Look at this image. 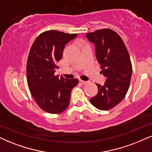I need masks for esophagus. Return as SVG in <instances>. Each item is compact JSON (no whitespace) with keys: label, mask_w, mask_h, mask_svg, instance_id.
Here are the masks:
<instances>
[{"label":"esophagus","mask_w":152,"mask_h":152,"mask_svg":"<svg viewBox=\"0 0 152 152\" xmlns=\"http://www.w3.org/2000/svg\"><path fill=\"white\" fill-rule=\"evenodd\" d=\"M80 82H81L83 85H87V84H88L90 83L89 81H86V80H80Z\"/></svg>","instance_id":"34e87169"}]
</instances>
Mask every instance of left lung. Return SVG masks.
Returning a JSON list of instances; mask_svg holds the SVG:
<instances>
[{
	"label": "left lung",
	"mask_w": 152,
	"mask_h": 152,
	"mask_svg": "<svg viewBox=\"0 0 152 152\" xmlns=\"http://www.w3.org/2000/svg\"><path fill=\"white\" fill-rule=\"evenodd\" d=\"M86 37L95 44L101 73L106 77L104 85L97 83L98 93L90 102L99 110H109L123 100L129 88L132 72L129 54L120 36L109 28L88 33Z\"/></svg>",
	"instance_id": "8db88e82"
}]
</instances>
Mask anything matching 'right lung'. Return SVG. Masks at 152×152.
Here are the masks:
<instances>
[{
  "label": "right lung",
  "instance_id": "right-lung-1",
  "mask_svg": "<svg viewBox=\"0 0 152 152\" xmlns=\"http://www.w3.org/2000/svg\"><path fill=\"white\" fill-rule=\"evenodd\" d=\"M76 36L47 31L36 38L30 49L26 64L28 88L40 108L50 114H59L68 107L72 90L78 83L77 78L66 79L55 75L65 45Z\"/></svg>",
  "mask_w": 152,
  "mask_h": 152
}]
</instances>
